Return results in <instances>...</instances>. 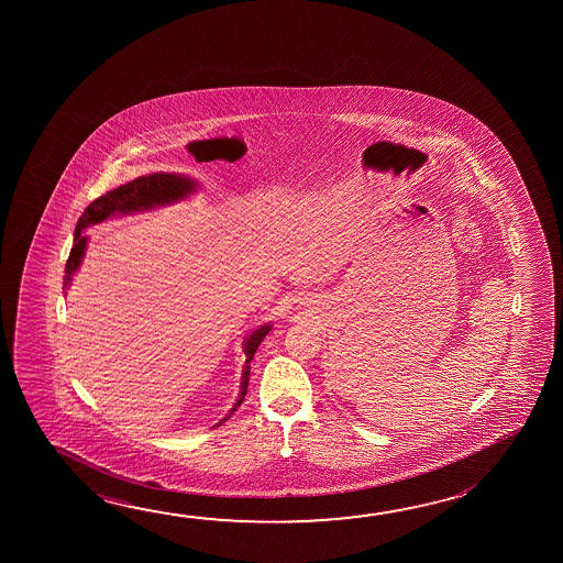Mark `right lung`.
I'll return each instance as SVG.
<instances>
[{
    "label": "right lung",
    "instance_id": "right-lung-1",
    "mask_svg": "<svg viewBox=\"0 0 563 563\" xmlns=\"http://www.w3.org/2000/svg\"><path fill=\"white\" fill-rule=\"evenodd\" d=\"M200 185L194 180L192 176L178 175V173H153V175L137 176L135 180H131L128 185L118 186L115 190L103 194L100 198H96L86 210H84L80 220L76 223L75 245L70 250V257L66 261L65 268V286L63 290L70 288L73 277L76 271L82 265L84 253L88 247V235L84 230H88L90 225L111 220L113 216H130V213L147 212L153 208L161 206H170V203L180 202L188 198L190 194L196 192ZM271 323H263L255 328L253 332L243 340V351H245V365L241 373L240 397L235 400V405L231 406L230 412L222 418L216 426L222 424L230 418L238 406L243 402V398L247 395V385H250L251 360L257 351L258 343L271 332Z\"/></svg>",
    "mask_w": 563,
    "mask_h": 563
}]
</instances>
